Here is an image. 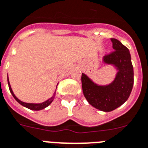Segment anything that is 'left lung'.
<instances>
[{
  "label": "left lung",
  "instance_id": "left-lung-1",
  "mask_svg": "<svg viewBox=\"0 0 148 148\" xmlns=\"http://www.w3.org/2000/svg\"><path fill=\"white\" fill-rule=\"evenodd\" d=\"M114 51L103 58V62L118 69L115 80L107 86H99L82 74L83 93L91 106L103 112H111L128 99L134 84V71L127 47L116 39H111Z\"/></svg>",
  "mask_w": 148,
  "mask_h": 148
}]
</instances>
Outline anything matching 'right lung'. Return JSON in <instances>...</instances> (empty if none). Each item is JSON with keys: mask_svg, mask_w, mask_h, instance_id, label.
<instances>
[{"mask_svg": "<svg viewBox=\"0 0 148 148\" xmlns=\"http://www.w3.org/2000/svg\"><path fill=\"white\" fill-rule=\"evenodd\" d=\"M8 86H9V89H10V93H11V94L13 95V97H14V99L16 100V101L18 102V103H20V104H21L22 106H25V107L28 108V109H31V110H41V109H45V107H47L48 106H49L50 104H51V103L52 101H53L54 99V97H55V93H54V95L52 96V97L50 98V99H49L48 100H46V101L43 102V103H38V104H36V103H23V102L20 101V99H18V98H16V97L15 95H14V93H13V90H12L11 89V86H10V84L9 83V79H8Z\"/></svg>", "mask_w": 148, "mask_h": 148, "instance_id": "obj_1", "label": "right lung"}]
</instances>
